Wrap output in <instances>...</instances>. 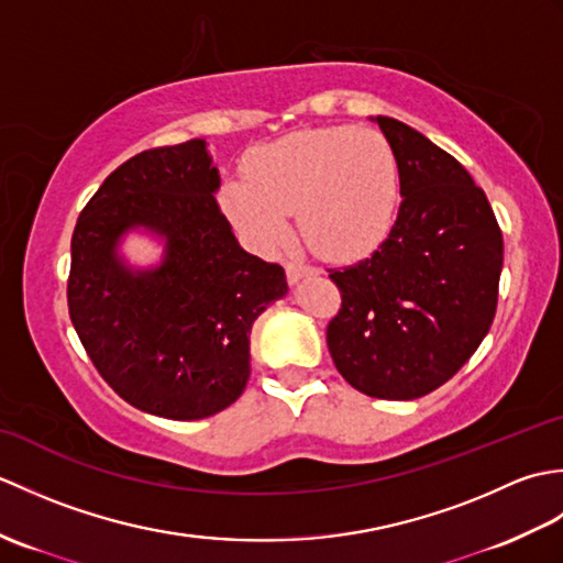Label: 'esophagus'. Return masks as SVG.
<instances>
[{
	"instance_id": "esophagus-1",
	"label": "esophagus",
	"mask_w": 563,
	"mask_h": 563,
	"mask_svg": "<svg viewBox=\"0 0 563 563\" xmlns=\"http://www.w3.org/2000/svg\"><path fill=\"white\" fill-rule=\"evenodd\" d=\"M285 271H288V280H290V285L300 283L302 278H312V275H317V273H319L317 268L307 266V263H302V261H290L288 266H285Z\"/></svg>"
}]
</instances>
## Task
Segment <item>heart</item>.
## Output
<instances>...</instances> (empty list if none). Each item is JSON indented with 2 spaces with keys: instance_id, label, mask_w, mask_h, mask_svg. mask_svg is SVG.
Masks as SVG:
<instances>
[{
  "instance_id": "b5f03b06",
  "label": "heart",
  "mask_w": 563,
  "mask_h": 563,
  "mask_svg": "<svg viewBox=\"0 0 563 563\" xmlns=\"http://www.w3.org/2000/svg\"><path fill=\"white\" fill-rule=\"evenodd\" d=\"M220 202L242 236L261 251L290 234L288 214L314 254L351 261L389 236L399 210V162L373 128H314L258 147L246 181H227Z\"/></svg>"
}]
</instances>
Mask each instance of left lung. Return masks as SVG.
<instances>
[{
	"label": "left lung",
	"mask_w": 563,
	"mask_h": 563,
	"mask_svg": "<svg viewBox=\"0 0 563 563\" xmlns=\"http://www.w3.org/2000/svg\"><path fill=\"white\" fill-rule=\"evenodd\" d=\"M373 121L399 162L401 206L369 258L331 271L336 369L375 399H418L470 361L494 324L504 236L464 166L401 121Z\"/></svg>",
	"instance_id": "obj_1"
}]
</instances>
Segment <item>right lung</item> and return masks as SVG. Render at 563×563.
<instances>
[{"instance_id":"right-lung-1","label":"right lung","mask_w":563,"mask_h":563,"mask_svg":"<svg viewBox=\"0 0 563 563\" xmlns=\"http://www.w3.org/2000/svg\"><path fill=\"white\" fill-rule=\"evenodd\" d=\"M218 188L206 140L140 152L106 178L71 234L67 305L84 351L118 397L172 421L242 397L251 327L288 292L278 263L239 246ZM130 231L161 239L157 267L124 261Z\"/></svg>"}]
</instances>
